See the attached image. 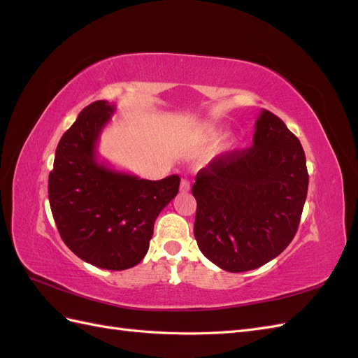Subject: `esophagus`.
I'll return each mask as SVG.
<instances>
[{"label": "esophagus", "mask_w": 358, "mask_h": 358, "mask_svg": "<svg viewBox=\"0 0 358 358\" xmlns=\"http://www.w3.org/2000/svg\"><path fill=\"white\" fill-rule=\"evenodd\" d=\"M179 189H180V192H188V191L191 189V183H189V180H187V179H182Z\"/></svg>", "instance_id": "esophagus-1"}]
</instances>
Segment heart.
Wrapping results in <instances>:
<instances>
[{"label":"heart","instance_id":"b5f03b06","mask_svg":"<svg viewBox=\"0 0 358 358\" xmlns=\"http://www.w3.org/2000/svg\"><path fill=\"white\" fill-rule=\"evenodd\" d=\"M201 136L204 140H208V142H216V140L222 136V133L221 129H218L216 127L206 124L201 127Z\"/></svg>","mask_w":358,"mask_h":358}]
</instances>
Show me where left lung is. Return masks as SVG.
<instances>
[{
    "instance_id": "left-lung-1",
    "label": "left lung",
    "mask_w": 358,
    "mask_h": 358,
    "mask_svg": "<svg viewBox=\"0 0 358 358\" xmlns=\"http://www.w3.org/2000/svg\"><path fill=\"white\" fill-rule=\"evenodd\" d=\"M308 183L299 138L263 109L251 148L218 155L197 173L194 236L200 251L231 273L264 266L294 239Z\"/></svg>"
}]
</instances>
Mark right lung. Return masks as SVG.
Here are the masks:
<instances>
[{
  "mask_svg": "<svg viewBox=\"0 0 358 358\" xmlns=\"http://www.w3.org/2000/svg\"><path fill=\"white\" fill-rule=\"evenodd\" d=\"M116 112L95 101L61 137L49 175V203L58 231L83 262L125 270L145 258L159 212L176 197L179 176L140 179L99 158V140Z\"/></svg>",
  "mask_w": 358,
  "mask_h": 358,
  "instance_id": "right-lung-1",
  "label": "right lung"
}]
</instances>
